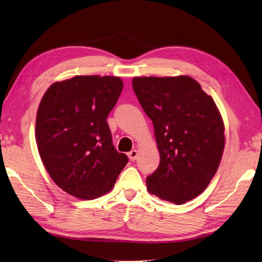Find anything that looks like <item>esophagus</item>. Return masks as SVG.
I'll use <instances>...</instances> for the list:
<instances>
[{
    "label": "esophagus",
    "mask_w": 262,
    "mask_h": 262,
    "mask_svg": "<svg viewBox=\"0 0 262 262\" xmlns=\"http://www.w3.org/2000/svg\"><path fill=\"white\" fill-rule=\"evenodd\" d=\"M138 157V153L136 149H133V151H130L129 153H128V158H129L130 161H135Z\"/></svg>",
    "instance_id": "esophagus-1"
}]
</instances>
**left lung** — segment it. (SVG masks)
I'll use <instances>...</instances> for the list:
<instances>
[{
    "instance_id": "left-lung-1",
    "label": "left lung",
    "mask_w": 262,
    "mask_h": 262,
    "mask_svg": "<svg viewBox=\"0 0 262 262\" xmlns=\"http://www.w3.org/2000/svg\"><path fill=\"white\" fill-rule=\"evenodd\" d=\"M133 89L153 122L161 159L146 178L147 190L185 204L207 188L219 169L225 145L220 111L190 76L134 77Z\"/></svg>"
}]
</instances>
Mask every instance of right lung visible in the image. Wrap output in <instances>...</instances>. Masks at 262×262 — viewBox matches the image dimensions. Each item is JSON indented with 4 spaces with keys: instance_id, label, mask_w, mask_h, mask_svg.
Here are the masks:
<instances>
[{
    "instance_id": "right-lung-1",
    "label": "right lung",
    "mask_w": 262,
    "mask_h": 262,
    "mask_svg": "<svg viewBox=\"0 0 262 262\" xmlns=\"http://www.w3.org/2000/svg\"><path fill=\"white\" fill-rule=\"evenodd\" d=\"M122 88L116 76L77 75L55 82L39 104L36 140L41 161L54 182L76 198L109 192L128 162L115 148L105 120Z\"/></svg>"
}]
</instances>
